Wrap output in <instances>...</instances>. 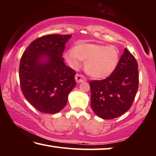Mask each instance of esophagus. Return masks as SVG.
<instances>
[{
    "instance_id": "esophagus-1",
    "label": "esophagus",
    "mask_w": 156,
    "mask_h": 156,
    "mask_svg": "<svg viewBox=\"0 0 156 156\" xmlns=\"http://www.w3.org/2000/svg\"><path fill=\"white\" fill-rule=\"evenodd\" d=\"M75 80L76 81V83H82V82L85 81L86 80V78H85V77H84L83 75L76 74V76H75Z\"/></svg>"
}]
</instances>
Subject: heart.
I'll list each match as a JSON object with an SVG mask.
<instances>
[{
    "label": "heart",
    "mask_w": 156,
    "mask_h": 156,
    "mask_svg": "<svg viewBox=\"0 0 156 156\" xmlns=\"http://www.w3.org/2000/svg\"><path fill=\"white\" fill-rule=\"evenodd\" d=\"M65 58L71 67L76 69L85 61L84 69L95 78H104L112 74L119 60V51L115 46L84 43L69 49Z\"/></svg>",
    "instance_id": "1"
}]
</instances>
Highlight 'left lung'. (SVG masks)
I'll return each instance as SVG.
<instances>
[{
	"label": "left lung",
	"instance_id": "1",
	"mask_svg": "<svg viewBox=\"0 0 156 156\" xmlns=\"http://www.w3.org/2000/svg\"><path fill=\"white\" fill-rule=\"evenodd\" d=\"M138 77L135 57L125 48L115 69L109 77L89 83L91 107L95 114L109 120L127 112L138 91Z\"/></svg>",
	"mask_w": 156,
	"mask_h": 156
}]
</instances>
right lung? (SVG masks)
I'll return each instance as SVG.
<instances>
[{
  "label": "right lung",
  "mask_w": 156,
  "mask_h": 156,
  "mask_svg": "<svg viewBox=\"0 0 156 156\" xmlns=\"http://www.w3.org/2000/svg\"><path fill=\"white\" fill-rule=\"evenodd\" d=\"M72 35L51 34L34 41L20 59L21 90L39 112L54 114L67 102L76 86V72L64 62L62 53Z\"/></svg>",
  "instance_id": "obj_1"
}]
</instances>
